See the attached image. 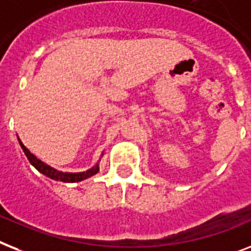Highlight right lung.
<instances>
[{
	"label": "right lung",
	"instance_id": "1",
	"mask_svg": "<svg viewBox=\"0 0 251 251\" xmlns=\"http://www.w3.org/2000/svg\"><path fill=\"white\" fill-rule=\"evenodd\" d=\"M19 143H20V147H22V150H23V152L25 153L26 158L29 160L30 164L33 165L38 172L42 173V174L46 175V176H49V178L54 179V180H60V182H66V183H76V182H81V180H83V179L90 178V176H93V175H95L98 172H99V165L98 164L95 165L94 168L89 169L87 172H83V173L58 172V170L52 169L51 166H49V165H46L41 160H38L34 154L30 153L29 151L26 150L25 147L23 146V143L20 142V139H19Z\"/></svg>",
	"mask_w": 251,
	"mask_h": 251
}]
</instances>
